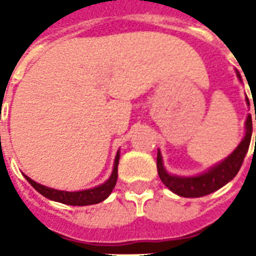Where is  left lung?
I'll return each mask as SVG.
<instances>
[{
    "label": "left lung",
    "instance_id": "left-lung-1",
    "mask_svg": "<svg viewBox=\"0 0 256 256\" xmlns=\"http://www.w3.org/2000/svg\"><path fill=\"white\" fill-rule=\"evenodd\" d=\"M237 76L240 78L238 74H237ZM247 102L248 106H250V100L248 98ZM251 136H252V118H251V115H248L247 122H246V136H244V138L240 142V145L233 150V154L229 158H226L222 163L212 167L210 172H207L206 174H202V176H198V177H174V176H170L164 170L163 163H162L160 152H158V159H156L158 160L156 162L158 174L160 177L162 182L172 192L178 194V196H182V198H202V196L210 194V193L222 188L224 185H226L230 180L236 177V174L238 172L242 162H244V158L247 155L250 142H251Z\"/></svg>",
    "mask_w": 256,
    "mask_h": 256
}]
</instances>
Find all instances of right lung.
<instances>
[{"label":"right lung","instance_id":"1","mask_svg":"<svg viewBox=\"0 0 256 256\" xmlns=\"http://www.w3.org/2000/svg\"><path fill=\"white\" fill-rule=\"evenodd\" d=\"M118 164H119V152H118L116 158H115V164H114V172H112L110 180L104 182L100 186L93 189H88V190H80V192H64V190H58V189L48 188L44 186L41 184H36L32 181L31 178L24 176L26 180L41 193L42 196L58 202V203L68 204V206H89V204H97L106 200L110 194H111L112 189L115 188L118 180Z\"/></svg>","mask_w":256,"mask_h":256}]
</instances>
